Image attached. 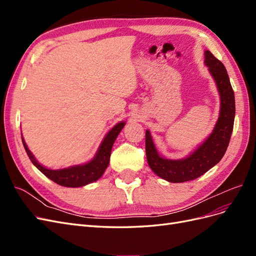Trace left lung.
I'll use <instances>...</instances> for the list:
<instances>
[{"instance_id":"obj_1","label":"left lung","mask_w":256,"mask_h":256,"mask_svg":"<svg viewBox=\"0 0 256 256\" xmlns=\"http://www.w3.org/2000/svg\"><path fill=\"white\" fill-rule=\"evenodd\" d=\"M204 63L208 67L220 96V113L212 134L187 157L168 159L158 152L150 130L145 134V150L152 172L168 182H184L202 176L222 159L234 127L235 96L226 67L206 50Z\"/></svg>"}]
</instances>
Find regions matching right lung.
Masks as SVG:
<instances>
[{"mask_svg":"<svg viewBox=\"0 0 256 256\" xmlns=\"http://www.w3.org/2000/svg\"><path fill=\"white\" fill-rule=\"evenodd\" d=\"M125 125L126 122L122 120L116 124L109 132L104 136L102 143H100L98 147L95 156L90 161L82 164L72 166L60 170H51L40 164L34 157L32 152L28 150L23 136L22 143L23 146H24L30 160L32 161V164L40 170L44 176H47L49 180L56 182L58 184L63 186V187L78 188L98 180L99 178L104 175L108 166H109L112 146L116 140V138H118V136L120 134L122 129Z\"/></svg>","mask_w":256,"mask_h":256,"instance_id":"1","label":"right lung"}]
</instances>
